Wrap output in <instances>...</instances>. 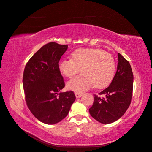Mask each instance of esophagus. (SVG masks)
<instances>
[{
  "label": "esophagus",
  "instance_id": "obj_1",
  "mask_svg": "<svg viewBox=\"0 0 152 152\" xmlns=\"http://www.w3.org/2000/svg\"><path fill=\"white\" fill-rule=\"evenodd\" d=\"M82 93H75V96H76V98H80L81 96H82Z\"/></svg>",
  "mask_w": 152,
  "mask_h": 152
}]
</instances>
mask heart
I'll list each match as a JSON object with an SVG mask.
<instances>
[{
  "label": "heart",
  "mask_w": 152,
  "mask_h": 152,
  "mask_svg": "<svg viewBox=\"0 0 152 152\" xmlns=\"http://www.w3.org/2000/svg\"><path fill=\"white\" fill-rule=\"evenodd\" d=\"M72 59H63L59 69L65 77H75L67 83V87L75 92L89 89L94 84L96 88H103L112 81L116 69L112 55L99 49L79 48L72 54Z\"/></svg>",
  "instance_id": "heart-1"
}]
</instances>
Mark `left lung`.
<instances>
[{
  "label": "left lung",
  "mask_w": 152,
  "mask_h": 152,
  "mask_svg": "<svg viewBox=\"0 0 152 152\" xmlns=\"http://www.w3.org/2000/svg\"><path fill=\"white\" fill-rule=\"evenodd\" d=\"M118 63L110 85L98 94H94V102L89 108L91 115L100 123L107 124L120 118L131 102L133 73L129 62L118 53Z\"/></svg>",
  "instance_id": "1"
}]
</instances>
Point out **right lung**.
I'll list each match as a JSON object with an SVG mask.
<instances>
[{"mask_svg": "<svg viewBox=\"0 0 152 152\" xmlns=\"http://www.w3.org/2000/svg\"><path fill=\"white\" fill-rule=\"evenodd\" d=\"M67 45L49 42L37 51L25 66L23 85L25 101L31 113L46 124L60 122L75 100L72 91L58 92L65 86L59 61Z\"/></svg>", "mask_w": 152, "mask_h": 152, "instance_id": "1", "label": "right lung"}]
</instances>
